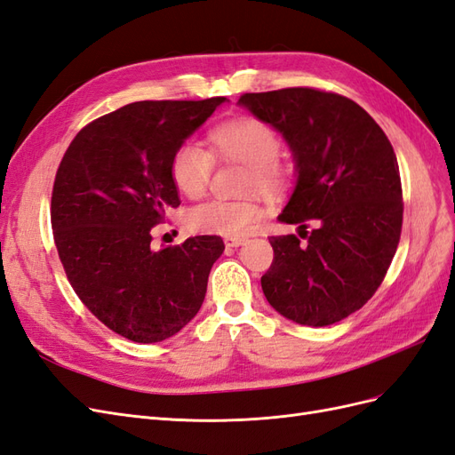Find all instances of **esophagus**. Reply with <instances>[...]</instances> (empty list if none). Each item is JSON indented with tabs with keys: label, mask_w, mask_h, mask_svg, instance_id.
Masks as SVG:
<instances>
[{
	"label": "esophagus",
	"mask_w": 455,
	"mask_h": 455,
	"mask_svg": "<svg viewBox=\"0 0 455 455\" xmlns=\"http://www.w3.org/2000/svg\"><path fill=\"white\" fill-rule=\"evenodd\" d=\"M226 246L228 249H237V246L244 244V239L243 237H226Z\"/></svg>",
	"instance_id": "esophagus-1"
}]
</instances>
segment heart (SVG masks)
<instances>
[{"mask_svg":"<svg viewBox=\"0 0 455 455\" xmlns=\"http://www.w3.org/2000/svg\"><path fill=\"white\" fill-rule=\"evenodd\" d=\"M216 154L237 159L251 169V182L261 191L277 189L283 172L277 163L281 157V140L264 121L244 117L224 123L212 131ZM214 156L197 140H186L176 148L171 161L174 186L186 197H199L211 182ZM261 218V206L256 201L209 199L189 209L186 222L189 229L206 235L243 237L251 233Z\"/></svg>","mask_w":455,"mask_h":455,"instance_id":"1","label":"heart"}]
</instances>
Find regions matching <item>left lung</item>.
I'll use <instances>...</instances> for the list:
<instances>
[{"mask_svg": "<svg viewBox=\"0 0 455 455\" xmlns=\"http://www.w3.org/2000/svg\"><path fill=\"white\" fill-rule=\"evenodd\" d=\"M239 106L291 148L296 186L279 220L298 224L307 239L269 237L275 256L261 291L298 324L346 319L374 296L401 239L403 188L393 146L359 104L336 92H246Z\"/></svg>", "mask_w": 455, "mask_h": 455, "instance_id": "obj_1", "label": "left lung"}]
</instances>
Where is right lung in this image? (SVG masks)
<instances>
[{"instance_id": "obj_1", "label": "right lung", "mask_w": 455, "mask_h": 455, "mask_svg": "<svg viewBox=\"0 0 455 455\" xmlns=\"http://www.w3.org/2000/svg\"><path fill=\"white\" fill-rule=\"evenodd\" d=\"M224 102L123 106L77 132L54 178L51 224L66 277L96 319L136 343L167 339L194 319L224 252L216 235L151 249V228L180 204L174 151Z\"/></svg>"}]
</instances>
